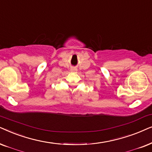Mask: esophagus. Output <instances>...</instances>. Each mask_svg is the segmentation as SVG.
<instances>
[{
  "label": "esophagus",
  "instance_id": "esophagus-1",
  "mask_svg": "<svg viewBox=\"0 0 152 152\" xmlns=\"http://www.w3.org/2000/svg\"><path fill=\"white\" fill-rule=\"evenodd\" d=\"M76 72H77V70H76V69H75V68H72V69H71V72H72V73H76Z\"/></svg>",
  "mask_w": 152,
  "mask_h": 152
}]
</instances>
